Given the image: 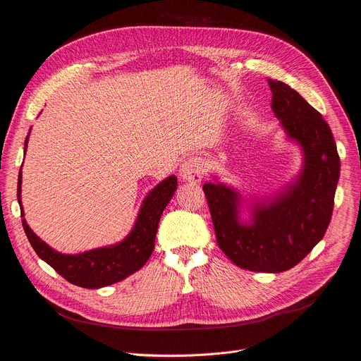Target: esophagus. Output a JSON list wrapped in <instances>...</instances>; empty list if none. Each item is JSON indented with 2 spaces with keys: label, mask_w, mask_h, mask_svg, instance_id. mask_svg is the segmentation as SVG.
<instances>
[{
  "label": "esophagus",
  "mask_w": 361,
  "mask_h": 361,
  "mask_svg": "<svg viewBox=\"0 0 361 361\" xmlns=\"http://www.w3.org/2000/svg\"><path fill=\"white\" fill-rule=\"evenodd\" d=\"M204 173H205V161L197 156L186 159L180 167V172H179L180 178L189 183L201 182Z\"/></svg>",
  "instance_id": "34e87169"
}]
</instances>
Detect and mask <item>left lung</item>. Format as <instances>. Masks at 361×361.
<instances>
[{
  "label": "left lung",
  "mask_w": 361,
  "mask_h": 361,
  "mask_svg": "<svg viewBox=\"0 0 361 361\" xmlns=\"http://www.w3.org/2000/svg\"><path fill=\"white\" fill-rule=\"evenodd\" d=\"M268 84L275 118L303 150L298 180L274 200L253 201L249 224L239 220L238 190L220 182H208L202 189L226 257L243 269L283 272L298 265L325 235L340 179V156L322 115L286 82Z\"/></svg>",
  "instance_id": "left-lung-1"
}]
</instances>
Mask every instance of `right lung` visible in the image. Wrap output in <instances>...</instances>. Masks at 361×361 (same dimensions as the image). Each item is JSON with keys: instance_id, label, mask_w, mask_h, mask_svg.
Listing matches in <instances>:
<instances>
[{"instance_id": "right-lung-1", "label": "right lung", "mask_w": 361, "mask_h": 361, "mask_svg": "<svg viewBox=\"0 0 361 361\" xmlns=\"http://www.w3.org/2000/svg\"><path fill=\"white\" fill-rule=\"evenodd\" d=\"M27 141L29 135L25 141V153L27 150ZM176 186V176H169L150 190V194L142 201L134 228L122 242L82 252L78 255H66V253L52 249L44 240H40L27 226L20 198L21 169L17 183V200L21 217H23L21 223H23L25 233L37 257L51 265L68 283L84 288H100L122 281L142 268L152 257L160 217L169 201L172 200Z\"/></svg>"}]
</instances>
